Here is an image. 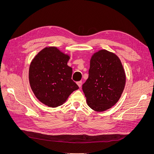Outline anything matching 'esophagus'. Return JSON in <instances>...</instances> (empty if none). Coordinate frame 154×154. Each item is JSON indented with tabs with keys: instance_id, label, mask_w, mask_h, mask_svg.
I'll return each instance as SVG.
<instances>
[{
	"instance_id": "34e87169",
	"label": "esophagus",
	"mask_w": 154,
	"mask_h": 154,
	"mask_svg": "<svg viewBox=\"0 0 154 154\" xmlns=\"http://www.w3.org/2000/svg\"><path fill=\"white\" fill-rule=\"evenodd\" d=\"M77 84H78V87H79L81 88V87H82V81L78 82H77Z\"/></svg>"
}]
</instances>
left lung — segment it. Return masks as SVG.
I'll return each instance as SVG.
<instances>
[{
  "label": "left lung",
  "mask_w": 154,
  "mask_h": 154,
  "mask_svg": "<svg viewBox=\"0 0 154 154\" xmlns=\"http://www.w3.org/2000/svg\"><path fill=\"white\" fill-rule=\"evenodd\" d=\"M126 76L117 55L102 49L92 55L88 78L82 85L88 106L97 112L110 109L123 92Z\"/></svg>",
  "instance_id": "obj_1"
}]
</instances>
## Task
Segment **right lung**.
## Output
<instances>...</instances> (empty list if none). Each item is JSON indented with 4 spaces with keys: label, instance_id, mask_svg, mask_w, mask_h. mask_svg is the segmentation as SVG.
<instances>
[{
    "label": "right lung",
    "instance_id": "1",
    "mask_svg": "<svg viewBox=\"0 0 154 154\" xmlns=\"http://www.w3.org/2000/svg\"><path fill=\"white\" fill-rule=\"evenodd\" d=\"M70 57L56 47L43 49L32 60L29 70L31 89L40 102L57 107L66 101L79 87L72 79V69L67 66Z\"/></svg>",
    "mask_w": 154,
    "mask_h": 154
}]
</instances>
